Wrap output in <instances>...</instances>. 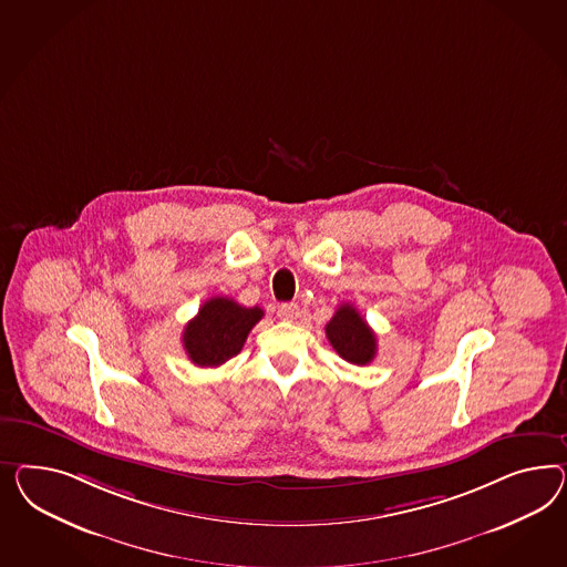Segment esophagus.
I'll use <instances>...</instances> for the list:
<instances>
[{
	"instance_id": "1",
	"label": "esophagus",
	"mask_w": 567,
	"mask_h": 567,
	"mask_svg": "<svg viewBox=\"0 0 567 567\" xmlns=\"http://www.w3.org/2000/svg\"><path fill=\"white\" fill-rule=\"evenodd\" d=\"M276 313L282 322H295L301 311H299V306H295V303H282V306H278Z\"/></svg>"
}]
</instances>
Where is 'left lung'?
Masks as SVG:
<instances>
[{"instance_id":"obj_1","label":"left lung","mask_w":567,"mask_h":567,"mask_svg":"<svg viewBox=\"0 0 567 567\" xmlns=\"http://www.w3.org/2000/svg\"><path fill=\"white\" fill-rule=\"evenodd\" d=\"M326 337L332 349L352 365H368L375 359L378 338L361 313L349 303L338 307L332 320L326 323Z\"/></svg>"}]
</instances>
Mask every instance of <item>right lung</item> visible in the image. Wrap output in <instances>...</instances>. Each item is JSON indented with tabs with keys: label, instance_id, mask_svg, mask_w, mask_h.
I'll list each match as a JSON object with an SVG mask.
<instances>
[{
	"label": "right lung",
	"instance_id": "right-lung-1",
	"mask_svg": "<svg viewBox=\"0 0 567 567\" xmlns=\"http://www.w3.org/2000/svg\"><path fill=\"white\" fill-rule=\"evenodd\" d=\"M260 307H244L229 297H213L184 330V349L194 365L218 368L244 349L249 330L260 322Z\"/></svg>",
	"mask_w": 567,
	"mask_h": 567
}]
</instances>
